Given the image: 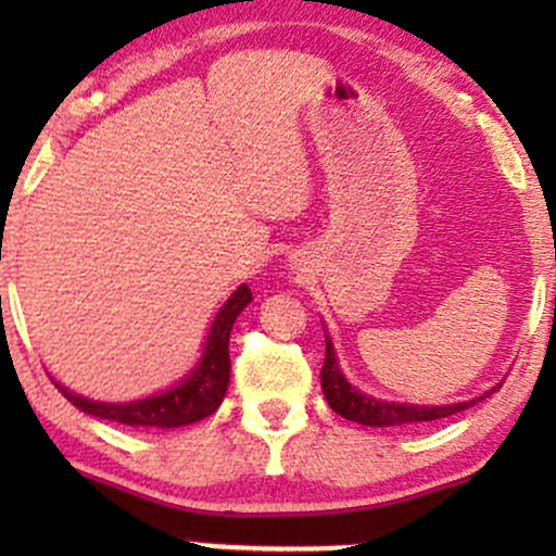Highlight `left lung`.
Masks as SVG:
<instances>
[{"mask_svg": "<svg viewBox=\"0 0 556 556\" xmlns=\"http://www.w3.org/2000/svg\"><path fill=\"white\" fill-rule=\"evenodd\" d=\"M500 387L489 389L486 394H481V397H476L470 402H457V405L426 407V405H405V402L400 405V402L376 400V397H371V394H361L358 389L350 387V381L344 379L340 366H337L334 348H331V342L327 337V358H324V368H321L324 397H327L331 410L340 413L342 418L355 420V424L376 426V429H379V426H407V424H426V420L450 418V416H455V413L473 407L476 402L491 397V392H496Z\"/></svg>", "mask_w": 556, "mask_h": 556, "instance_id": "1", "label": "left lung"}]
</instances>
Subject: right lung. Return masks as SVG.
<instances>
[{
  "mask_svg": "<svg viewBox=\"0 0 556 556\" xmlns=\"http://www.w3.org/2000/svg\"><path fill=\"white\" fill-rule=\"evenodd\" d=\"M251 300L253 295L248 285H240L232 292V298L222 305V311L214 318L201 363H198L188 379L180 381L175 389H169V392L136 402H117L114 405V402L86 400L80 394L67 392L60 384H56V389L78 410L96 418L114 420V424L156 426V429H177V426L195 424V420L212 416L216 407L222 405V400H225L229 384V331H232L235 318L240 316V311Z\"/></svg>",
  "mask_w": 556,
  "mask_h": 556,
  "instance_id": "right-lung-1",
  "label": "right lung"
}]
</instances>
